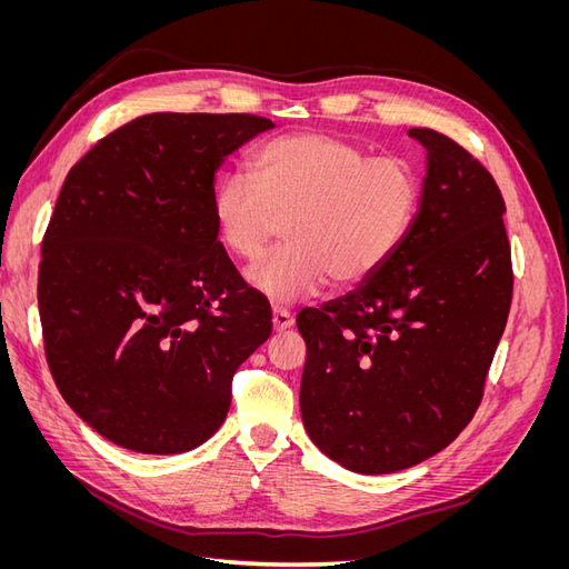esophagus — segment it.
<instances>
[{"label":"esophagus","instance_id":"1","mask_svg":"<svg viewBox=\"0 0 569 569\" xmlns=\"http://www.w3.org/2000/svg\"><path fill=\"white\" fill-rule=\"evenodd\" d=\"M291 325H295V318H291L287 308H274V311H272V330L284 332V330H289Z\"/></svg>","mask_w":569,"mask_h":569}]
</instances>
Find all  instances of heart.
I'll use <instances>...</instances> for the list:
<instances>
[{
  "mask_svg": "<svg viewBox=\"0 0 569 569\" xmlns=\"http://www.w3.org/2000/svg\"><path fill=\"white\" fill-rule=\"evenodd\" d=\"M422 201L416 166L399 157H368L327 132L282 134L256 149L251 178L222 176L211 192L218 244L253 263L284 226L278 253L247 272L274 306L316 297L330 280L356 287L408 239Z\"/></svg>",
  "mask_w": 569,
  "mask_h": 569,
  "instance_id": "1",
  "label": "heart"
}]
</instances>
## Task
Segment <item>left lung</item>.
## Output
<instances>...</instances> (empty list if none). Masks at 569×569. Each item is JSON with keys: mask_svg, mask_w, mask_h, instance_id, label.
<instances>
[{"mask_svg": "<svg viewBox=\"0 0 569 569\" xmlns=\"http://www.w3.org/2000/svg\"><path fill=\"white\" fill-rule=\"evenodd\" d=\"M422 201L382 270L306 308L301 418L341 468L389 475L446 449L475 416L512 299L506 203L472 153L429 128Z\"/></svg>", "mask_w": 569, "mask_h": 569, "instance_id": "obj_1", "label": "left lung"}]
</instances>
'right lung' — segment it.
Returning a JSON list of instances; mask_svg holds the SVG:
<instances>
[{"label": "right lung", "instance_id": "1", "mask_svg": "<svg viewBox=\"0 0 569 569\" xmlns=\"http://www.w3.org/2000/svg\"><path fill=\"white\" fill-rule=\"evenodd\" d=\"M274 123L149 113L66 176L42 242L47 363L78 418L134 453L192 451L226 422L232 375L270 337L268 303L211 222L218 168Z\"/></svg>", "mask_w": 569, "mask_h": 569}]
</instances>
